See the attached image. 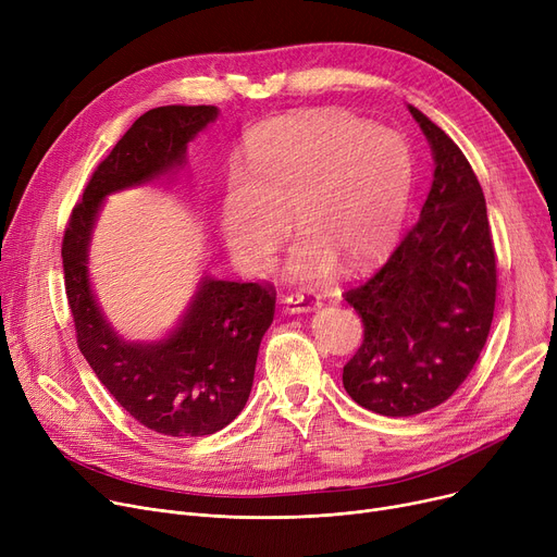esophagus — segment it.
<instances>
[{"label":"esophagus","instance_id":"34e87169","mask_svg":"<svg viewBox=\"0 0 557 557\" xmlns=\"http://www.w3.org/2000/svg\"><path fill=\"white\" fill-rule=\"evenodd\" d=\"M284 305L290 313H302V311H311L320 305V296L313 294V290H296V294L284 296Z\"/></svg>","mask_w":557,"mask_h":557}]
</instances>
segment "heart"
Segmentation results:
<instances>
[{"label": "heart", "instance_id": "obj_1", "mask_svg": "<svg viewBox=\"0 0 557 557\" xmlns=\"http://www.w3.org/2000/svg\"><path fill=\"white\" fill-rule=\"evenodd\" d=\"M246 169L227 178L221 232L252 273L273 261L290 214L302 234L290 273L325 275L336 259L368 267L395 239L413 185L404 139L343 110L298 112L257 128Z\"/></svg>", "mask_w": 557, "mask_h": 557}]
</instances>
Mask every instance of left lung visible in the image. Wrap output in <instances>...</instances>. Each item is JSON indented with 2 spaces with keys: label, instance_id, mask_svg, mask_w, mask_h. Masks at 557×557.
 Masks as SVG:
<instances>
[{
  "label": "left lung",
  "instance_id": "1",
  "mask_svg": "<svg viewBox=\"0 0 557 557\" xmlns=\"http://www.w3.org/2000/svg\"><path fill=\"white\" fill-rule=\"evenodd\" d=\"M408 110L431 141V191L384 267L343 294L363 323L343 386L388 418L431 411L458 391L483 352L496 302V255L476 173L443 128Z\"/></svg>",
  "mask_w": 557,
  "mask_h": 557
}]
</instances>
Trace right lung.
<instances>
[{"mask_svg": "<svg viewBox=\"0 0 557 557\" xmlns=\"http://www.w3.org/2000/svg\"><path fill=\"white\" fill-rule=\"evenodd\" d=\"M214 106H162L144 112L95 169L63 234L65 294L76 343L99 382L139 424L162 435H210L248 401L261 336L273 323L269 282L205 280L183 325L156 345L114 336L87 282V242L101 200L183 164L187 141L212 120Z\"/></svg>", "mask_w": 557, "mask_h": 557, "instance_id": "add662e5", "label": "right lung"}]
</instances>
